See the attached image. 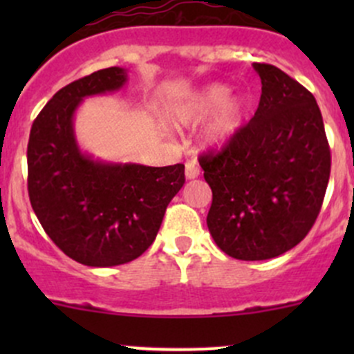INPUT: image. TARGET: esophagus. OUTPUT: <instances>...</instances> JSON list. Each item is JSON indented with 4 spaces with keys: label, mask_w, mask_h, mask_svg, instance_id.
Instances as JSON below:
<instances>
[{
    "label": "esophagus",
    "mask_w": 354,
    "mask_h": 354,
    "mask_svg": "<svg viewBox=\"0 0 354 354\" xmlns=\"http://www.w3.org/2000/svg\"><path fill=\"white\" fill-rule=\"evenodd\" d=\"M198 173L200 171L195 160H188L187 166H185V176H187V180H195V178H198Z\"/></svg>",
    "instance_id": "1"
}]
</instances>
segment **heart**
I'll return each instance as SVG.
<instances>
[{
	"label": "heart",
	"mask_w": 354,
	"mask_h": 354,
	"mask_svg": "<svg viewBox=\"0 0 354 354\" xmlns=\"http://www.w3.org/2000/svg\"><path fill=\"white\" fill-rule=\"evenodd\" d=\"M231 88L224 84H209L185 95L171 111V120L178 128H192L214 116L202 133L207 149L219 151L226 147L241 130L248 111V102L241 95H231Z\"/></svg>",
	"instance_id": "obj_1"
}]
</instances>
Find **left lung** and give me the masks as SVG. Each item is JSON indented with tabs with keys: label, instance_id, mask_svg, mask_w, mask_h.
<instances>
[{
	"label": "left lung",
	"instance_id": "1",
	"mask_svg": "<svg viewBox=\"0 0 354 354\" xmlns=\"http://www.w3.org/2000/svg\"><path fill=\"white\" fill-rule=\"evenodd\" d=\"M262 80L255 116L217 154L200 156L212 190L207 226L238 260L279 257L308 234L322 207L330 151L315 97L279 68Z\"/></svg>",
	"mask_w": 354,
	"mask_h": 354
}]
</instances>
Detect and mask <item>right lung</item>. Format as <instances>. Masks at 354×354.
I'll use <instances>...</instances> for the list:
<instances>
[{"label":"right lung","mask_w":354,"mask_h":354,"mask_svg":"<svg viewBox=\"0 0 354 354\" xmlns=\"http://www.w3.org/2000/svg\"><path fill=\"white\" fill-rule=\"evenodd\" d=\"M128 71H94L53 95L32 124L27 147L28 197L48 236L88 267L121 266L140 257L185 183V166L109 162L84 152L75 113L84 99L121 91Z\"/></svg>","instance_id":"right-lung-1"}]
</instances>
